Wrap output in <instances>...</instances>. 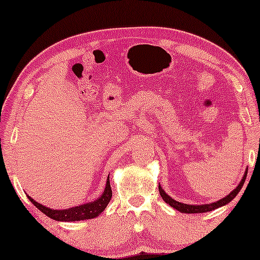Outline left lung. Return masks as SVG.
<instances>
[{
    "instance_id": "8db88e82",
    "label": "left lung",
    "mask_w": 260,
    "mask_h": 260,
    "mask_svg": "<svg viewBox=\"0 0 260 260\" xmlns=\"http://www.w3.org/2000/svg\"><path fill=\"white\" fill-rule=\"evenodd\" d=\"M246 175H247V171L245 172L243 179H241V181L239 182V185L237 186V187L233 189V191L230 193L229 196H226L225 198H222L219 200V202H215V203H212V204H206V205H187V204H182V203H179L177 200L172 199L170 196H167L165 191L160 187L159 185V193L160 196L162 197V199L165 200V203H167L170 206H172L173 208H177L178 211L182 212V213H204V212H210V211H213L215 208L218 207H221L224 206V205L229 204L231 202L232 199H235V197L240 192L241 187H243L244 182H245V179H246Z\"/></svg>"
}]
</instances>
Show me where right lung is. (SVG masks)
Masks as SVG:
<instances>
[{"label":"right lung","instance_id":"right-lung-1","mask_svg":"<svg viewBox=\"0 0 260 260\" xmlns=\"http://www.w3.org/2000/svg\"><path fill=\"white\" fill-rule=\"evenodd\" d=\"M30 202L39 208L42 213L48 215L49 218L58 221H76V220H85V219H93L98 217L102 211L107 207L109 200L112 199V187L109 184V179H107V184H106L105 192L102 193L100 198L95 200L93 203L83 204L80 206L68 208V210H52L43 205L36 203L34 199L28 196Z\"/></svg>","mask_w":260,"mask_h":260}]
</instances>
